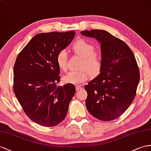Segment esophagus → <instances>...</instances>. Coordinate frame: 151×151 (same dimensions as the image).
Masks as SVG:
<instances>
[{
    "mask_svg": "<svg viewBox=\"0 0 151 151\" xmlns=\"http://www.w3.org/2000/svg\"><path fill=\"white\" fill-rule=\"evenodd\" d=\"M81 90H82V86H76V92H78V91H80Z\"/></svg>",
    "mask_w": 151,
    "mask_h": 151,
    "instance_id": "esophagus-1",
    "label": "esophagus"
}]
</instances>
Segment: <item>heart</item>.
<instances>
[{"label":"heart","mask_w":151,"mask_h":151,"mask_svg":"<svg viewBox=\"0 0 151 151\" xmlns=\"http://www.w3.org/2000/svg\"><path fill=\"white\" fill-rule=\"evenodd\" d=\"M72 48L76 55L83 57L80 65V71H71L63 77L65 83L80 84L86 82L91 78V74L96 75L101 70L103 57L100 52L95 51V46L89 41L84 39H80L73 44ZM58 66L61 71L65 72L68 66V54L65 50H61L56 57Z\"/></svg>","instance_id":"b5f03b06"}]
</instances>
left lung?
I'll return each instance as SVG.
<instances>
[{"mask_svg":"<svg viewBox=\"0 0 151 151\" xmlns=\"http://www.w3.org/2000/svg\"><path fill=\"white\" fill-rule=\"evenodd\" d=\"M101 43L103 57L100 74L85 87L87 109L102 121L119 117L136 96L140 80L139 68L132 50L124 42L103 30L81 32Z\"/></svg>","mask_w":151,"mask_h":151,"instance_id":"1","label":"left lung"}]
</instances>
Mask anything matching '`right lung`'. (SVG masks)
I'll return each mask as SVG.
<instances>
[{
	"label": "right lung",
	"mask_w": 151,
	"mask_h": 151,
	"mask_svg": "<svg viewBox=\"0 0 151 151\" xmlns=\"http://www.w3.org/2000/svg\"><path fill=\"white\" fill-rule=\"evenodd\" d=\"M75 36V31L38 34L19 53L13 69V91L25 114L46 127L55 126L66 116L75 94L72 83L58 86L56 57Z\"/></svg>",
	"instance_id": "1"
}]
</instances>
